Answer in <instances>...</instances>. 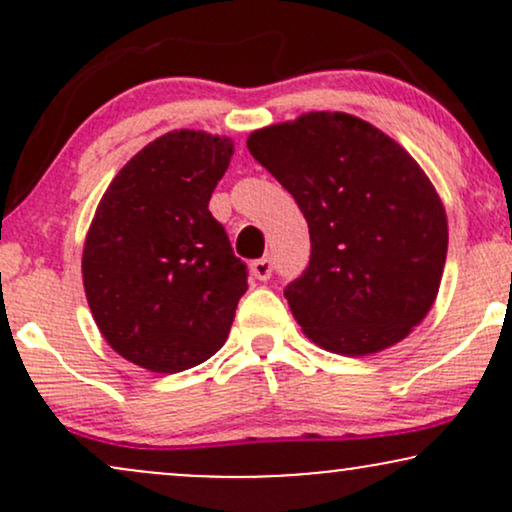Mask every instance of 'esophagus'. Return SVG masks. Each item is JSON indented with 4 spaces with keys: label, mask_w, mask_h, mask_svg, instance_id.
<instances>
[{
    "label": "esophagus",
    "mask_w": 512,
    "mask_h": 512,
    "mask_svg": "<svg viewBox=\"0 0 512 512\" xmlns=\"http://www.w3.org/2000/svg\"><path fill=\"white\" fill-rule=\"evenodd\" d=\"M250 269H252V276H255V279L267 281L269 276H272V272H274V262L269 260V257H262V260L252 262Z\"/></svg>",
    "instance_id": "esophagus-1"
}]
</instances>
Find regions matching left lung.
<instances>
[{
	"mask_svg": "<svg viewBox=\"0 0 512 512\" xmlns=\"http://www.w3.org/2000/svg\"><path fill=\"white\" fill-rule=\"evenodd\" d=\"M248 149L308 221L310 262L284 289L303 332L344 356L402 342L436 301L448 255L443 202L419 163L346 113L257 129Z\"/></svg>",
	"mask_w": 512,
	"mask_h": 512,
	"instance_id": "obj_1",
	"label": "left lung"
}]
</instances>
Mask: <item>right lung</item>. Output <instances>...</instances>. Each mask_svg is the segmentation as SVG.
<instances>
[{"label": "right lung", "instance_id": "obj_1", "mask_svg": "<svg viewBox=\"0 0 512 512\" xmlns=\"http://www.w3.org/2000/svg\"><path fill=\"white\" fill-rule=\"evenodd\" d=\"M231 156L226 137L163 134L115 175L88 228V308L105 342L146 370L180 373L214 356L248 291V264L209 211Z\"/></svg>", "mask_w": 512, "mask_h": 512}]
</instances>
